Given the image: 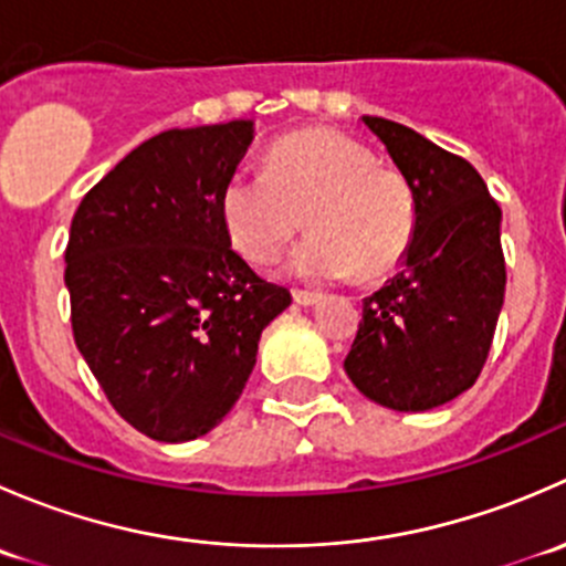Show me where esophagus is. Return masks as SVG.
<instances>
[{"label":"esophagus","mask_w":566,"mask_h":566,"mask_svg":"<svg viewBox=\"0 0 566 566\" xmlns=\"http://www.w3.org/2000/svg\"><path fill=\"white\" fill-rule=\"evenodd\" d=\"M293 298H295V304H301V306H315L323 295L312 293V290H295Z\"/></svg>","instance_id":"obj_1"}]
</instances>
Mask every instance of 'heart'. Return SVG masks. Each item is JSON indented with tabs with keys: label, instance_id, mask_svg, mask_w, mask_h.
Instances as JSON below:
<instances>
[{
	"label": "heart",
	"instance_id": "b5f03b06",
	"mask_svg": "<svg viewBox=\"0 0 566 566\" xmlns=\"http://www.w3.org/2000/svg\"><path fill=\"white\" fill-rule=\"evenodd\" d=\"M232 247L268 265L306 224L290 271L310 282L380 279L408 254L416 193L397 169L378 167L361 142L336 130H306L279 142L262 169H235L219 197Z\"/></svg>",
	"mask_w": 566,
	"mask_h": 566
}]
</instances>
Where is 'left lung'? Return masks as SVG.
I'll return each instance as SVG.
<instances>
[{"instance_id": "1", "label": "left lung", "mask_w": 566, "mask_h": 566, "mask_svg": "<svg viewBox=\"0 0 566 566\" xmlns=\"http://www.w3.org/2000/svg\"><path fill=\"white\" fill-rule=\"evenodd\" d=\"M416 193L402 271L364 298L347 378L373 402L432 410L476 384L504 306L501 208L465 158L413 128L364 117Z\"/></svg>"}]
</instances>
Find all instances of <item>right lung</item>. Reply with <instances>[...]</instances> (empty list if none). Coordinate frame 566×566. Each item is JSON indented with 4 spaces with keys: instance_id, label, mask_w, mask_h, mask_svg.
<instances>
[{
    "instance_id": "1",
    "label": "right lung",
    "mask_w": 566,
    "mask_h": 566,
    "mask_svg": "<svg viewBox=\"0 0 566 566\" xmlns=\"http://www.w3.org/2000/svg\"><path fill=\"white\" fill-rule=\"evenodd\" d=\"M251 139V119L164 130L71 221L73 339L112 408L153 441L213 430L247 386L262 328L293 301L232 251L221 221V188Z\"/></svg>"
}]
</instances>
